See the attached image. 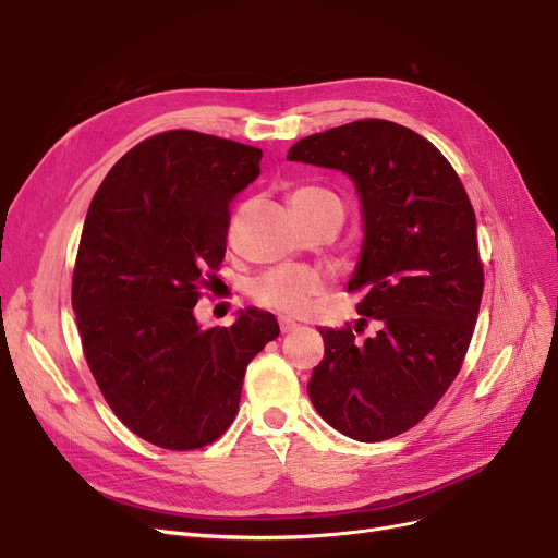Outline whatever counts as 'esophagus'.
<instances>
[{
	"label": "esophagus",
	"mask_w": 558,
	"mask_h": 558,
	"mask_svg": "<svg viewBox=\"0 0 558 558\" xmlns=\"http://www.w3.org/2000/svg\"><path fill=\"white\" fill-rule=\"evenodd\" d=\"M294 330H299V324H296V320L280 318V332H282V335H289V332H294Z\"/></svg>",
	"instance_id": "obj_1"
}]
</instances>
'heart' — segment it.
Returning a JSON list of instances; mask_svg holds the SVG:
<instances>
[{
    "mask_svg": "<svg viewBox=\"0 0 558 558\" xmlns=\"http://www.w3.org/2000/svg\"><path fill=\"white\" fill-rule=\"evenodd\" d=\"M291 205L301 219L318 213L328 205H341V201L324 187L303 185L289 194ZM251 299L259 305L274 310L278 314L299 316L305 314L312 303L326 291V280L316 269L301 267V264H280V267L267 269L248 284Z\"/></svg>",
    "mask_w": 558,
    "mask_h": 558,
    "instance_id": "1",
    "label": "heart"
}]
</instances>
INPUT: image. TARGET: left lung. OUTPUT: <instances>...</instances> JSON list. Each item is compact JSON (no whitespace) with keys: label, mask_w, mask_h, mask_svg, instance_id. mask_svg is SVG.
Masks as SVG:
<instances>
[{"label":"left lung","mask_w":558,"mask_h":558,"mask_svg":"<svg viewBox=\"0 0 558 558\" xmlns=\"http://www.w3.org/2000/svg\"><path fill=\"white\" fill-rule=\"evenodd\" d=\"M287 158L341 169L362 196L366 240L348 282L362 318L318 330L326 353L307 393L341 434L385 441L432 412L465 360L484 294L475 210L446 156L389 120L314 133ZM371 317L378 335L357 342Z\"/></svg>","instance_id":"8db88e82"}]
</instances>
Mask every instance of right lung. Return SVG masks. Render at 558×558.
I'll return each mask as SVG.
<instances>
[{
    "mask_svg": "<svg viewBox=\"0 0 558 558\" xmlns=\"http://www.w3.org/2000/svg\"><path fill=\"white\" fill-rule=\"evenodd\" d=\"M259 160L257 146L165 131L112 165L87 210L72 276L83 355L114 416L158 448L215 444L248 362L280 335L259 310L230 328L194 316L226 255L230 201Z\"/></svg>",
    "mask_w": 558,
    "mask_h": 558,
    "instance_id": "add662e5",
    "label": "right lung"
}]
</instances>
